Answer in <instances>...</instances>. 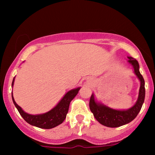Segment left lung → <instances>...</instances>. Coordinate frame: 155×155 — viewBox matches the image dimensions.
I'll return each instance as SVG.
<instances>
[{
  "mask_svg": "<svg viewBox=\"0 0 155 155\" xmlns=\"http://www.w3.org/2000/svg\"><path fill=\"white\" fill-rule=\"evenodd\" d=\"M128 63L132 65L136 74L140 81L138 97L136 104L131 108L126 110L114 109L108 107L101 102L96 101L94 93L92 94L90 100V111L95 118L103 125L108 127H117L128 124L137 117L142 107L145 98V81L139 71V64L132 57H127Z\"/></svg>",
  "mask_w": 155,
  "mask_h": 155,
  "instance_id": "1",
  "label": "left lung"
}]
</instances>
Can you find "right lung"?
Masks as SVG:
<instances>
[{"label":"right lung","instance_id":"add662e5","mask_svg":"<svg viewBox=\"0 0 155 155\" xmlns=\"http://www.w3.org/2000/svg\"><path fill=\"white\" fill-rule=\"evenodd\" d=\"M15 77L14 78L13 81H12V87H13L14 83H15ZM80 88L81 87H76L69 90L65 94L63 98L59 101V103L54 108H51L50 111L44 114H40L33 115L26 113L15 102L12 92V97L14 104L18 110L19 113L28 124L35 126V127H39V128L51 129L63 123V122L66 117L68 111L71 101L76 97V95L79 91Z\"/></svg>","mask_w":155,"mask_h":155}]
</instances>
